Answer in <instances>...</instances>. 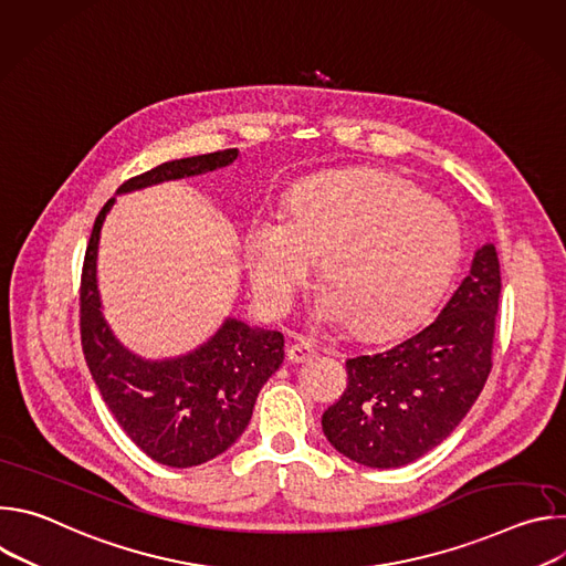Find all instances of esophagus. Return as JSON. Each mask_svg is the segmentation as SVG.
I'll return each mask as SVG.
<instances>
[{
  "label": "esophagus",
  "mask_w": 566,
  "mask_h": 566,
  "mask_svg": "<svg viewBox=\"0 0 566 566\" xmlns=\"http://www.w3.org/2000/svg\"><path fill=\"white\" fill-rule=\"evenodd\" d=\"M286 356L291 363L300 365V363H308L315 356V347L308 340H297L286 349Z\"/></svg>",
  "instance_id": "esophagus-1"
}]
</instances>
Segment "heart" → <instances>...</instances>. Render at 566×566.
<instances>
[{"instance_id": "b5f03b06", "label": "heart", "mask_w": 566, "mask_h": 566, "mask_svg": "<svg viewBox=\"0 0 566 566\" xmlns=\"http://www.w3.org/2000/svg\"><path fill=\"white\" fill-rule=\"evenodd\" d=\"M286 219L262 214L244 237L255 297L284 313L322 258L327 284L313 317L387 338L410 329L450 286L463 253L459 219L394 175L334 170L302 179L286 197Z\"/></svg>"}]
</instances>
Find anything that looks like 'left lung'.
I'll return each mask as SVG.
<instances>
[{"instance_id":"8db88e82","label":"left lung","mask_w":566,"mask_h":566,"mask_svg":"<svg viewBox=\"0 0 566 566\" xmlns=\"http://www.w3.org/2000/svg\"><path fill=\"white\" fill-rule=\"evenodd\" d=\"M502 275L497 251H474L439 315L382 354L347 360L349 385L322 415L329 443L367 468L408 465L443 443L493 367Z\"/></svg>"}]
</instances>
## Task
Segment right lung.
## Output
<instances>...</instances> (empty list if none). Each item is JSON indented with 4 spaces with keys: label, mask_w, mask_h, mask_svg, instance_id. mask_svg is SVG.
Masks as SVG:
<instances>
[{
    "label": "right lung",
    "mask_w": 566,
    "mask_h": 566,
    "mask_svg": "<svg viewBox=\"0 0 566 566\" xmlns=\"http://www.w3.org/2000/svg\"><path fill=\"white\" fill-rule=\"evenodd\" d=\"M239 149L168 160L125 181L101 210L80 289V336L92 378L125 434L154 461L190 468L226 452L247 430L262 385L284 363V336L228 315L192 352L145 358L125 347L103 313L101 232L116 197L232 166Z\"/></svg>",
    "instance_id": "1"
}]
</instances>
